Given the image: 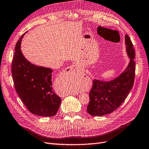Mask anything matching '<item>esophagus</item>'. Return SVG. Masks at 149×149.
Returning <instances> with one entry per match:
<instances>
[{"label": "esophagus", "mask_w": 149, "mask_h": 149, "mask_svg": "<svg viewBox=\"0 0 149 149\" xmlns=\"http://www.w3.org/2000/svg\"><path fill=\"white\" fill-rule=\"evenodd\" d=\"M79 66L78 64H77V63H74V64L70 65L68 69H69L70 70H74V69H79Z\"/></svg>", "instance_id": "34e87169"}]
</instances>
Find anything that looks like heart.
<instances>
[{
  "instance_id": "obj_1",
  "label": "heart",
  "mask_w": 149,
  "mask_h": 149,
  "mask_svg": "<svg viewBox=\"0 0 149 149\" xmlns=\"http://www.w3.org/2000/svg\"><path fill=\"white\" fill-rule=\"evenodd\" d=\"M75 91H76V90H75V91H74V92H75Z\"/></svg>"
}]
</instances>
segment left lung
<instances>
[{
	"label": "left lung",
	"mask_w": 149,
	"mask_h": 149,
	"mask_svg": "<svg viewBox=\"0 0 149 149\" xmlns=\"http://www.w3.org/2000/svg\"><path fill=\"white\" fill-rule=\"evenodd\" d=\"M126 52L129 63L122 73L109 81L95 79L89 93L90 101L87 109L92 116H102L113 112L124 102L133 87L135 63V51L129 37L125 36Z\"/></svg>",
	"instance_id": "obj_1"
}]
</instances>
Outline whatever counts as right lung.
Segmentation results:
<instances>
[{
    "label": "right lung",
    "instance_id": "obj_1",
    "mask_svg": "<svg viewBox=\"0 0 149 149\" xmlns=\"http://www.w3.org/2000/svg\"><path fill=\"white\" fill-rule=\"evenodd\" d=\"M25 32L17 41L12 63V74L17 94L27 109L41 117H52L58 111L61 99L53 91L52 70L27 60L20 49Z\"/></svg>",
    "mask_w": 149,
    "mask_h": 149
}]
</instances>
